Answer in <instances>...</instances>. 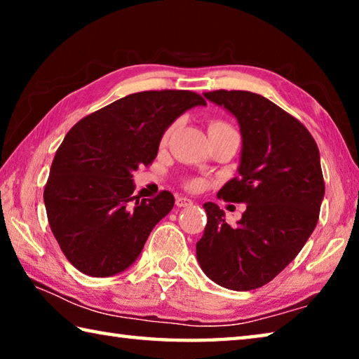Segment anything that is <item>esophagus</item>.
<instances>
[{"instance_id": "obj_1", "label": "esophagus", "mask_w": 359, "mask_h": 359, "mask_svg": "<svg viewBox=\"0 0 359 359\" xmlns=\"http://www.w3.org/2000/svg\"><path fill=\"white\" fill-rule=\"evenodd\" d=\"M175 205H177V208H190V205H193V201L188 198L179 196L177 199H175Z\"/></svg>"}]
</instances>
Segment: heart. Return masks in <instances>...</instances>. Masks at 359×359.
Returning a JSON list of instances; mask_svg holds the SVG:
<instances>
[{
  "mask_svg": "<svg viewBox=\"0 0 359 359\" xmlns=\"http://www.w3.org/2000/svg\"><path fill=\"white\" fill-rule=\"evenodd\" d=\"M223 126H228V125L223 123V121H212V123L209 125V130H212V128H223ZM171 131H172V128H168V131L165 133V137H163V139H165V141L169 137V135H171Z\"/></svg>",
  "mask_w": 359,
  "mask_h": 359,
  "instance_id": "1",
  "label": "heart"
}]
</instances>
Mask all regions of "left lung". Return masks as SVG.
Here are the masks:
<instances>
[{"instance_id":"1","label":"left lung","mask_w":359,"mask_h":359,"mask_svg":"<svg viewBox=\"0 0 359 359\" xmlns=\"http://www.w3.org/2000/svg\"><path fill=\"white\" fill-rule=\"evenodd\" d=\"M204 96L239 123L238 177L218 196L247 209L231 226L215 203H205L208 224L196 258L220 287L255 290L280 274L317 226L325 198L320 151L306 126L264 96L242 90Z\"/></svg>"}]
</instances>
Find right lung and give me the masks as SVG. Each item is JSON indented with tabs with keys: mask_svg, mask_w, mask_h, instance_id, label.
<instances>
[{
	"mask_svg": "<svg viewBox=\"0 0 359 359\" xmlns=\"http://www.w3.org/2000/svg\"><path fill=\"white\" fill-rule=\"evenodd\" d=\"M205 106L187 90L139 92L87 115L65 136L50 166L44 204L69 263L83 274L111 277L141 255L174 196H133V172L155 160L165 131L188 109Z\"/></svg>",
	"mask_w": 359,
	"mask_h": 359,
	"instance_id": "add662e5",
	"label": "right lung"
}]
</instances>
